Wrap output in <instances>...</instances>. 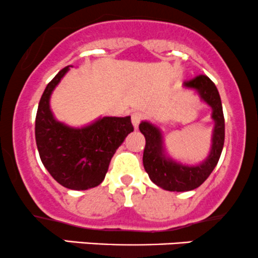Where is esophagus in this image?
Segmentation results:
<instances>
[{"label": "esophagus", "mask_w": 258, "mask_h": 258, "mask_svg": "<svg viewBox=\"0 0 258 258\" xmlns=\"http://www.w3.org/2000/svg\"><path fill=\"white\" fill-rule=\"evenodd\" d=\"M142 118H143V115L140 114V112H135V114H132V124H134L136 130H137L138 126H140Z\"/></svg>", "instance_id": "esophagus-1"}]
</instances>
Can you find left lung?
<instances>
[{
  "instance_id": "8db88e82",
  "label": "left lung",
  "mask_w": 258,
  "mask_h": 258,
  "mask_svg": "<svg viewBox=\"0 0 258 258\" xmlns=\"http://www.w3.org/2000/svg\"><path fill=\"white\" fill-rule=\"evenodd\" d=\"M183 87L196 90L200 98L212 107V120L214 121L212 148L208 157L201 164L183 165L166 155L160 130L148 121H142L140 131L146 137L143 166L149 179L166 191H191L202 185L216 168L224 146V115L216 84L207 76L200 75L191 81L183 82Z\"/></svg>"
}]
</instances>
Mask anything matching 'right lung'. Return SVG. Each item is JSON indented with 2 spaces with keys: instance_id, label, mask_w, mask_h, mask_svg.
Here are the masks:
<instances>
[{
  "instance_id": "obj_1",
  "label": "right lung",
  "mask_w": 258,
  "mask_h": 258,
  "mask_svg": "<svg viewBox=\"0 0 258 258\" xmlns=\"http://www.w3.org/2000/svg\"><path fill=\"white\" fill-rule=\"evenodd\" d=\"M70 67L61 70L42 93L35 118V141L51 176L63 187L79 191L103 182L110 160L134 126L131 116H105L81 128L58 122L50 109V97Z\"/></svg>"
}]
</instances>
